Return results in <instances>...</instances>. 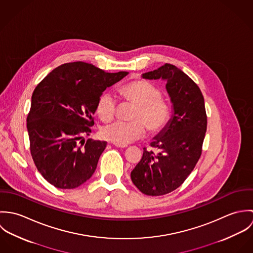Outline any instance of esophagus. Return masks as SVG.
Returning a JSON list of instances; mask_svg holds the SVG:
<instances>
[{
	"instance_id": "esophagus-1",
	"label": "esophagus",
	"mask_w": 253,
	"mask_h": 253,
	"mask_svg": "<svg viewBox=\"0 0 253 253\" xmlns=\"http://www.w3.org/2000/svg\"><path fill=\"white\" fill-rule=\"evenodd\" d=\"M114 145H115L116 147H119V148H126V147H127V145L116 144V143H114Z\"/></svg>"
}]
</instances>
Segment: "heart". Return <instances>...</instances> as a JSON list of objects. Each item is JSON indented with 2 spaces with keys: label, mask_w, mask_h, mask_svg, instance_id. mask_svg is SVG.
Here are the masks:
<instances>
[{
  "label": "heart",
  "mask_w": 253,
  "mask_h": 253,
  "mask_svg": "<svg viewBox=\"0 0 253 253\" xmlns=\"http://www.w3.org/2000/svg\"><path fill=\"white\" fill-rule=\"evenodd\" d=\"M124 99L135 109L130 116V123H114L101 130L104 139L116 144L126 145L142 137L145 128L149 133L159 132L169 122L170 106L162 96V90L154 84L137 80L120 88ZM117 101L110 92H103L96 103V113L105 122H111L116 115Z\"/></svg>",
  "instance_id": "obj_1"
}]
</instances>
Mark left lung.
Segmentation results:
<instances>
[{
    "label": "left lung",
    "mask_w": 253,
    "mask_h": 253,
    "mask_svg": "<svg viewBox=\"0 0 253 253\" xmlns=\"http://www.w3.org/2000/svg\"><path fill=\"white\" fill-rule=\"evenodd\" d=\"M142 78L167 82L173 114L151 142L158 153L144 148L142 159L130 177L145 195L162 196L180 186L202 155L208 125L205 99L197 84L174 65L166 63L142 74Z\"/></svg>",
    "instance_id": "left-lung-1"
}]
</instances>
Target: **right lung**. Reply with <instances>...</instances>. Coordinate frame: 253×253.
I'll return each mask as SVG.
<instances>
[{"instance_id":"add662e5","label":"right lung","mask_w":253,"mask_h":253,"mask_svg":"<svg viewBox=\"0 0 253 253\" xmlns=\"http://www.w3.org/2000/svg\"><path fill=\"white\" fill-rule=\"evenodd\" d=\"M127 74L77 61L58 66L37 85L27 130L37 169L48 183L74 189L92 176L107 142H81L91 132L99 96Z\"/></svg>"}]
</instances>
